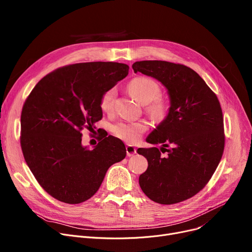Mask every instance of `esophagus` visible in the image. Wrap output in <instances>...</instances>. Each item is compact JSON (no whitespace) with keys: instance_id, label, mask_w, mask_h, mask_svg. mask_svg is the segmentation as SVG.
I'll list each match as a JSON object with an SVG mask.
<instances>
[{"instance_id":"1","label":"esophagus","mask_w":252,"mask_h":252,"mask_svg":"<svg viewBox=\"0 0 252 252\" xmlns=\"http://www.w3.org/2000/svg\"><path fill=\"white\" fill-rule=\"evenodd\" d=\"M126 154H127V156H133V155L137 152L136 147L131 146V145H127V146L126 147Z\"/></svg>"}]
</instances>
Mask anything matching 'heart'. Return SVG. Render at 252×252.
Instances as JSON below:
<instances>
[{"label":"heart","mask_w":252,"mask_h":252,"mask_svg":"<svg viewBox=\"0 0 252 252\" xmlns=\"http://www.w3.org/2000/svg\"><path fill=\"white\" fill-rule=\"evenodd\" d=\"M129 93L141 104L144 109L155 121H162L168 111V104L165 99L159 96L160 87L150 77L138 76L131 79L127 85ZM116 97L114 88L106 91L100 99V107L103 111L109 112L113 109ZM148 129L145 122L119 123L112 126L113 134L127 143H136Z\"/></svg>","instance_id":"1"}]
</instances>
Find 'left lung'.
Returning <instances> with one entry per match:
<instances>
[{"instance_id":"obj_1","label":"left lung","mask_w":252,"mask_h":252,"mask_svg":"<svg viewBox=\"0 0 252 252\" xmlns=\"http://www.w3.org/2000/svg\"><path fill=\"white\" fill-rule=\"evenodd\" d=\"M133 69L159 81L170 101L166 117L146 139L160 144L168 155L161 157L157 147L138 149L148 160L147 170L139 178L140 187L160 204L187 200L205 187L222 156L220 101L200 75L183 64L145 60L135 62Z\"/></svg>"}]
</instances>
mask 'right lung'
I'll return each instance as SVG.
<instances>
[{"instance_id": "right-lung-1", "label": "right lung", "mask_w": 252, "mask_h": 252, "mask_svg": "<svg viewBox=\"0 0 252 252\" xmlns=\"http://www.w3.org/2000/svg\"><path fill=\"white\" fill-rule=\"evenodd\" d=\"M128 65L86 62L44 76L25 100L20 144L32 175L57 200L77 204L94 195L107 169L126 155L124 143L105 137L94 149L82 144V130L102 118L100 99L128 73Z\"/></svg>"}]
</instances>
